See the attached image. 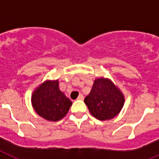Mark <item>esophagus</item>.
Instances as JSON below:
<instances>
[{
    "instance_id": "esophagus-1",
    "label": "esophagus",
    "mask_w": 159,
    "mask_h": 159,
    "mask_svg": "<svg viewBox=\"0 0 159 159\" xmlns=\"http://www.w3.org/2000/svg\"><path fill=\"white\" fill-rule=\"evenodd\" d=\"M83 98H84L83 95L80 94L79 96H78V97H77V100H83Z\"/></svg>"
}]
</instances>
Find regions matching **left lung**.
Returning <instances> with one entry per match:
<instances>
[{"mask_svg": "<svg viewBox=\"0 0 159 159\" xmlns=\"http://www.w3.org/2000/svg\"><path fill=\"white\" fill-rule=\"evenodd\" d=\"M123 94L111 80L96 79L92 91L84 102L92 116L100 120H111L117 116L124 106Z\"/></svg>", "mask_w": 159, "mask_h": 159, "instance_id": "left-lung-1", "label": "left lung"}]
</instances>
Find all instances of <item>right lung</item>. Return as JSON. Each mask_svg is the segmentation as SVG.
I'll use <instances>...</instances> for the list:
<instances>
[{
	"label": "right lung",
	"mask_w": 159,
	"mask_h": 159,
	"mask_svg": "<svg viewBox=\"0 0 159 159\" xmlns=\"http://www.w3.org/2000/svg\"><path fill=\"white\" fill-rule=\"evenodd\" d=\"M32 105L38 115L45 120L57 121L64 117L72 102L58 88V81H46L34 92Z\"/></svg>",
	"instance_id": "right-lung-1"
}]
</instances>
